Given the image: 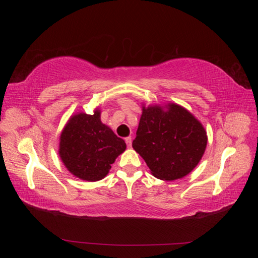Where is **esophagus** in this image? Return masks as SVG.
Here are the masks:
<instances>
[{
	"instance_id": "34e87169",
	"label": "esophagus",
	"mask_w": 258,
	"mask_h": 258,
	"mask_svg": "<svg viewBox=\"0 0 258 258\" xmlns=\"http://www.w3.org/2000/svg\"><path fill=\"white\" fill-rule=\"evenodd\" d=\"M124 141H126L127 147H128V148H130V147H131V145H132V140H131V138H130V137L126 138V139H124Z\"/></svg>"
}]
</instances>
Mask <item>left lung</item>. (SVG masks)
<instances>
[{"instance_id":"left-lung-1","label":"left lung","mask_w":258,"mask_h":258,"mask_svg":"<svg viewBox=\"0 0 258 258\" xmlns=\"http://www.w3.org/2000/svg\"><path fill=\"white\" fill-rule=\"evenodd\" d=\"M207 143L205 127L182 105L142 104L132 147L155 177L169 182L186 176L201 160Z\"/></svg>"}]
</instances>
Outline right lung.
Returning a JSON list of instances; mask_svg holds the SVG:
<instances>
[{
    "label": "right lung",
    "instance_id": "right-lung-1",
    "mask_svg": "<svg viewBox=\"0 0 258 258\" xmlns=\"http://www.w3.org/2000/svg\"><path fill=\"white\" fill-rule=\"evenodd\" d=\"M126 143L101 121V110L79 112L61 131L58 154L70 173L83 181L97 182L110 172L111 165L126 151Z\"/></svg>",
    "mask_w": 258,
    "mask_h": 258
}]
</instances>
